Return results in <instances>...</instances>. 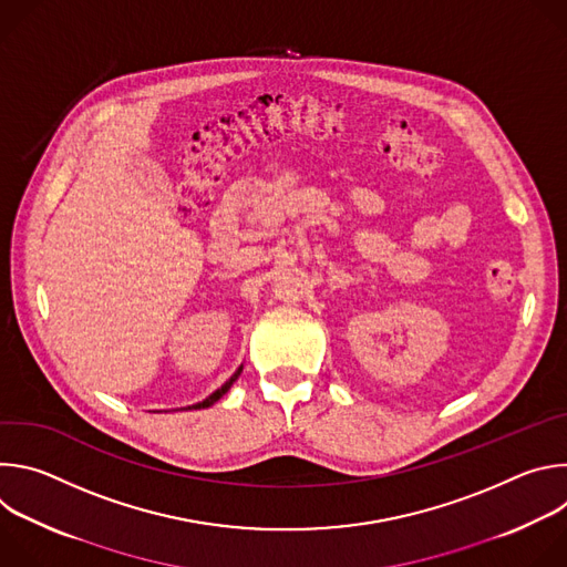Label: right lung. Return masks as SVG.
<instances>
[{"label": "right lung", "instance_id": "add662e5", "mask_svg": "<svg viewBox=\"0 0 567 567\" xmlns=\"http://www.w3.org/2000/svg\"><path fill=\"white\" fill-rule=\"evenodd\" d=\"M239 372H241V368H237V372L221 385V388H217L208 399H204V401H199V403H195V406H188V409H195V411H199V409H208V406H213V403L217 401V399H221V394H226L228 392V388L233 385V381L239 377Z\"/></svg>", "mask_w": 567, "mask_h": 567}]
</instances>
